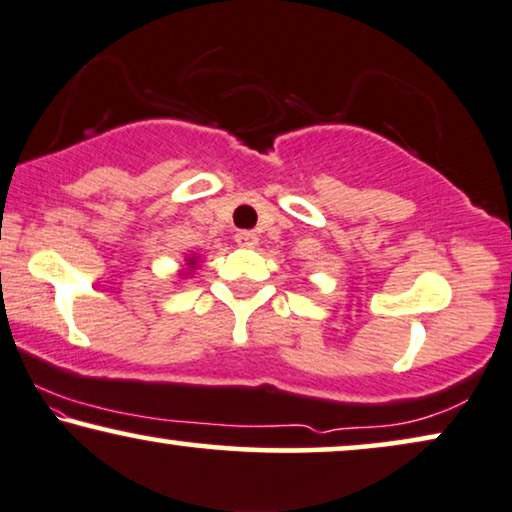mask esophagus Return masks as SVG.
Returning <instances> with one entry per match:
<instances>
[{"mask_svg":"<svg viewBox=\"0 0 512 512\" xmlns=\"http://www.w3.org/2000/svg\"><path fill=\"white\" fill-rule=\"evenodd\" d=\"M234 238L241 248H255L257 245V234H252V231H238Z\"/></svg>","mask_w":512,"mask_h":512,"instance_id":"obj_1","label":"esophagus"}]
</instances>
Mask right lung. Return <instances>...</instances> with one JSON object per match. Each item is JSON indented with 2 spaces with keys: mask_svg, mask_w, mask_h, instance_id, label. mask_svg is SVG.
Instances as JSON below:
<instances>
[{
  "mask_svg": "<svg viewBox=\"0 0 512 512\" xmlns=\"http://www.w3.org/2000/svg\"><path fill=\"white\" fill-rule=\"evenodd\" d=\"M187 267H189V269H194V267H196V257H189V260H187Z\"/></svg>",
  "mask_w": 512,
  "mask_h": 512,
  "instance_id": "obj_1",
  "label": "right lung"
}]
</instances>
